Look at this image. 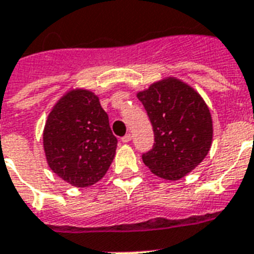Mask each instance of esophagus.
<instances>
[{
	"instance_id": "34e87169",
	"label": "esophagus",
	"mask_w": 254,
	"mask_h": 254,
	"mask_svg": "<svg viewBox=\"0 0 254 254\" xmlns=\"http://www.w3.org/2000/svg\"><path fill=\"white\" fill-rule=\"evenodd\" d=\"M121 140H123L124 143H127V142H130V140H131V134H127V135H124V137L121 138Z\"/></svg>"
}]
</instances>
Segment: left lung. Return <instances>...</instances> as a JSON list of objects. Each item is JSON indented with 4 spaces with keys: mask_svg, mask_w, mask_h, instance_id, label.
<instances>
[{
    "mask_svg": "<svg viewBox=\"0 0 254 254\" xmlns=\"http://www.w3.org/2000/svg\"><path fill=\"white\" fill-rule=\"evenodd\" d=\"M152 124L155 143L142 155L153 174L178 181L195 169L212 146L210 111L195 89L178 78L167 77L139 91Z\"/></svg>",
    "mask_w": 254,
    "mask_h": 254,
    "instance_id": "8db88e82",
    "label": "left lung"
}]
</instances>
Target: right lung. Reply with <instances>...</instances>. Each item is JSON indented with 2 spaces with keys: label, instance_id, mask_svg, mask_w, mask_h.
<instances>
[{
  "label": "right lung",
  "instance_id": "1",
  "mask_svg": "<svg viewBox=\"0 0 254 254\" xmlns=\"http://www.w3.org/2000/svg\"><path fill=\"white\" fill-rule=\"evenodd\" d=\"M108 115L90 90L74 89L57 102L44 129V150L50 169L76 187L102 180L116 153Z\"/></svg>",
  "mask_w": 254,
  "mask_h": 254
}]
</instances>
